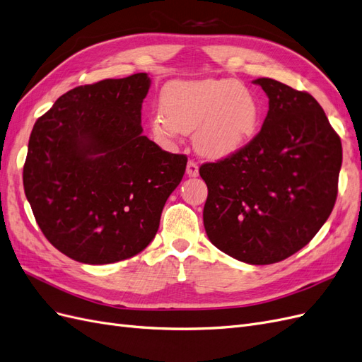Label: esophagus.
I'll return each instance as SVG.
<instances>
[{
    "instance_id": "obj_1",
    "label": "esophagus",
    "mask_w": 362,
    "mask_h": 362,
    "mask_svg": "<svg viewBox=\"0 0 362 362\" xmlns=\"http://www.w3.org/2000/svg\"><path fill=\"white\" fill-rule=\"evenodd\" d=\"M187 175L189 177H192V178H194V177H198L199 175V166H198V163L196 161H193V160H189V163H187Z\"/></svg>"
}]
</instances>
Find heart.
Listing matches in <instances>:
<instances>
[{
	"label": "heart",
	"instance_id": "heart-1",
	"mask_svg": "<svg viewBox=\"0 0 362 362\" xmlns=\"http://www.w3.org/2000/svg\"><path fill=\"white\" fill-rule=\"evenodd\" d=\"M261 120L258 96L240 81L185 80L164 87L161 110L151 115L149 129L161 140L194 129V146L202 156L225 158L255 139Z\"/></svg>",
	"mask_w": 362,
	"mask_h": 362
}]
</instances>
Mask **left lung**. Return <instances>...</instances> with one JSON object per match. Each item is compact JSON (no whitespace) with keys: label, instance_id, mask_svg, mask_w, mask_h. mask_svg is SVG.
<instances>
[{"label":"left lung","instance_id":"left-lung-1","mask_svg":"<svg viewBox=\"0 0 362 362\" xmlns=\"http://www.w3.org/2000/svg\"><path fill=\"white\" fill-rule=\"evenodd\" d=\"M269 98L261 131L235 154L205 163L210 242L247 264H273L308 245L338 193L341 140L314 98L258 78Z\"/></svg>","mask_w":362,"mask_h":362}]
</instances>
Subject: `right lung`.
<instances>
[{
	"label": "right lung",
	"instance_id": "right-lung-1",
	"mask_svg": "<svg viewBox=\"0 0 362 362\" xmlns=\"http://www.w3.org/2000/svg\"><path fill=\"white\" fill-rule=\"evenodd\" d=\"M149 86L145 72L78 86L33 127L25 196L43 235L75 261L110 264L137 255L182 180L187 157L141 136Z\"/></svg>",
	"mask_w": 362,
	"mask_h": 362
}]
</instances>
